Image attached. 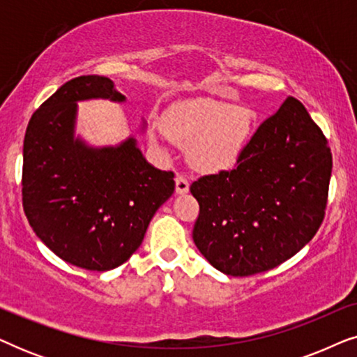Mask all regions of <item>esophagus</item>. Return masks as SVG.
Returning a JSON list of instances; mask_svg holds the SVG:
<instances>
[{
    "mask_svg": "<svg viewBox=\"0 0 357 357\" xmlns=\"http://www.w3.org/2000/svg\"><path fill=\"white\" fill-rule=\"evenodd\" d=\"M190 190V182L187 178L183 177V175H177V178H175V192L178 195H185L188 193Z\"/></svg>",
    "mask_w": 357,
    "mask_h": 357,
    "instance_id": "obj_1",
    "label": "esophagus"
}]
</instances>
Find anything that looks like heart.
Segmentation results:
<instances>
[{"label": "heart", "instance_id": "obj_1", "mask_svg": "<svg viewBox=\"0 0 357 357\" xmlns=\"http://www.w3.org/2000/svg\"><path fill=\"white\" fill-rule=\"evenodd\" d=\"M252 131L248 109L198 97L170 107L164 126H154L153 139L159 143L169 136L178 146H187L188 162L195 169L218 174L238 162Z\"/></svg>", "mask_w": 357, "mask_h": 357}]
</instances>
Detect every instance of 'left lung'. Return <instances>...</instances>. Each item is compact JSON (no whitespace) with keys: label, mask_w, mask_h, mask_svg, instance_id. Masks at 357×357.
Here are the masks:
<instances>
[{"label":"left lung","mask_w":357,"mask_h":357,"mask_svg":"<svg viewBox=\"0 0 357 357\" xmlns=\"http://www.w3.org/2000/svg\"><path fill=\"white\" fill-rule=\"evenodd\" d=\"M331 165L321 130L287 97L258 126L236 169L192 183L199 204L195 245L229 276L257 275L289 260L324 221Z\"/></svg>","instance_id":"8db88e82"}]
</instances>
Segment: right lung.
<instances>
[{"mask_svg": "<svg viewBox=\"0 0 357 357\" xmlns=\"http://www.w3.org/2000/svg\"><path fill=\"white\" fill-rule=\"evenodd\" d=\"M91 99L126 97L109 77L79 76L32 115L22 151V206L37 237L61 260L109 271L138 250L175 182L174 172L146 160L135 136L102 148L76 136L77 102Z\"/></svg>", "mask_w": 357, "mask_h": 357, "instance_id": "1", "label": "right lung"}]
</instances>
